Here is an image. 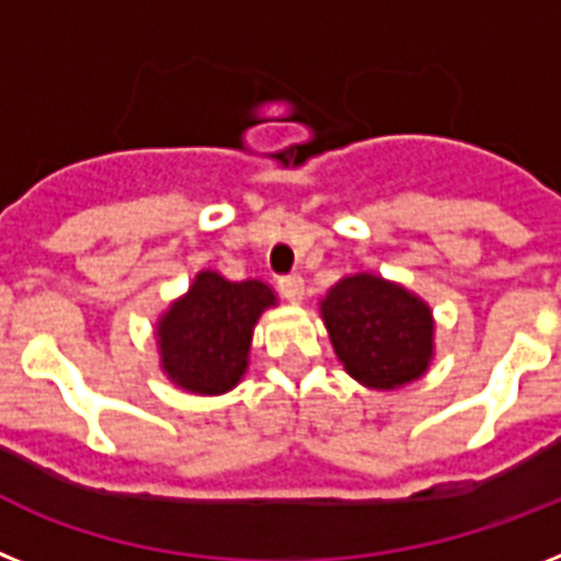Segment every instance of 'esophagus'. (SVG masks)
Returning <instances> with one entry per match:
<instances>
[{
	"mask_svg": "<svg viewBox=\"0 0 561 561\" xmlns=\"http://www.w3.org/2000/svg\"><path fill=\"white\" fill-rule=\"evenodd\" d=\"M276 288H279V294L285 296V299H290V302H302L305 279L299 276V273H288V276H282V279L276 282Z\"/></svg>",
	"mask_w": 561,
	"mask_h": 561,
	"instance_id": "34e87169",
	"label": "esophagus"
}]
</instances>
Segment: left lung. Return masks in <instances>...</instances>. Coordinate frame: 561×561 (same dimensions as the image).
Returning a JSON list of instances; mask_svg holds the SVG:
<instances>
[{
    "label": "left lung",
    "mask_w": 561,
    "mask_h": 561,
    "mask_svg": "<svg viewBox=\"0 0 561 561\" xmlns=\"http://www.w3.org/2000/svg\"><path fill=\"white\" fill-rule=\"evenodd\" d=\"M333 353L370 390H399L431 368L436 319L431 305L376 273L342 276L319 299Z\"/></svg>",
    "instance_id": "8db88e82"
}]
</instances>
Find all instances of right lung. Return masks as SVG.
<instances>
[{
  "instance_id": "1",
  "label": "right lung",
  "mask_w": 561,
  "mask_h": 561,
  "mask_svg": "<svg viewBox=\"0 0 561 561\" xmlns=\"http://www.w3.org/2000/svg\"><path fill=\"white\" fill-rule=\"evenodd\" d=\"M267 308H276L267 282H230L205 267L157 319L159 368L185 393L222 397L248 374L253 328Z\"/></svg>"
}]
</instances>
